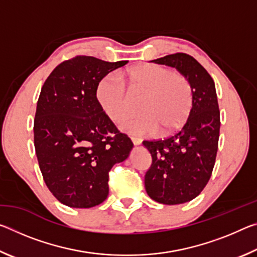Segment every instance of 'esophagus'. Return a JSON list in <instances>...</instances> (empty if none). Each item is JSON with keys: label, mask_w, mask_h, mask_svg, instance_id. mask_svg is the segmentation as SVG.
Here are the masks:
<instances>
[{"label": "esophagus", "mask_w": 257, "mask_h": 257, "mask_svg": "<svg viewBox=\"0 0 257 257\" xmlns=\"http://www.w3.org/2000/svg\"><path fill=\"white\" fill-rule=\"evenodd\" d=\"M132 142L134 145H141L142 144V139L141 138H137V137H132Z\"/></svg>", "instance_id": "1"}]
</instances>
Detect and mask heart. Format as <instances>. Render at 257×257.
Listing matches in <instances>:
<instances>
[{
  "mask_svg": "<svg viewBox=\"0 0 257 257\" xmlns=\"http://www.w3.org/2000/svg\"><path fill=\"white\" fill-rule=\"evenodd\" d=\"M122 78L139 102L142 113L121 123L123 132L145 136L160 130L167 136L186 123L193 107V90L187 78L158 64H141L123 73ZM97 98L103 111L113 121H121L134 111V103L124 82L110 73L99 81Z\"/></svg>",
  "mask_w": 257,
  "mask_h": 257,
  "instance_id": "1",
  "label": "heart"
}]
</instances>
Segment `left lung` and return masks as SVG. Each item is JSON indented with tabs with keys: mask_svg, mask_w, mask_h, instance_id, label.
<instances>
[{
	"mask_svg": "<svg viewBox=\"0 0 257 257\" xmlns=\"http://www.w3.org/2000/svg\"><path fill=\"white\" fill-rule=\"evenodd\" d=\"M152 62L176 68L189 80L193 107L179 132L163 141H144L152 155L145 189L153 201L177 205L197 197L214 168L220 135V111L212 77L193 56L170 54Z\"/></svg>",
	"mask_w": 257,
	"mask_h": 257,
	"instance_id": "1",
	"label": "left lung"
}]
</instances>
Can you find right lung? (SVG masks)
Instances as JSON below:
<instances>
[{
    "instance_id": "1",
    "label": "right lung",
    "mask_w": 257,
    "mask_h": 257,
    "mask_svg": "<svg viewBox=\"0 0 257 257\" xmlns=\"http://www.w3.org/2000/svg\"><path fill=\"white\" fill-rule=\"evenodd\" d=\"M128 61L76 56L59 64L42 87L34 144L44 181L60 203L89 208L105 201L108 171L134 144L97 101L99 81Z\"/></svg>"
}]
</instances>
